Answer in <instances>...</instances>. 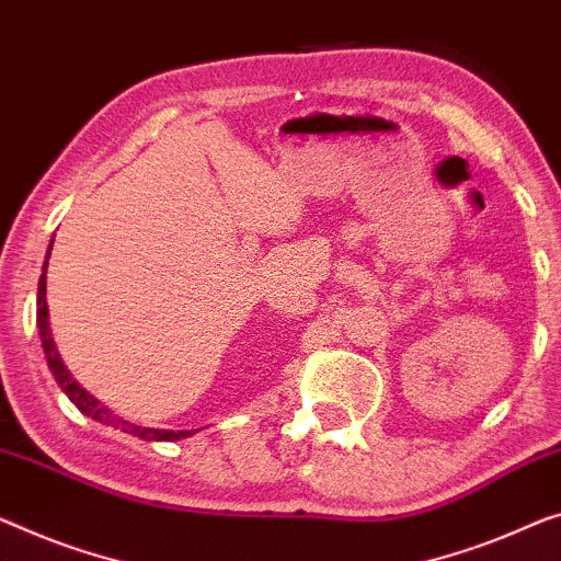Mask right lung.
I'll return each mask as SVG.
<instances>
[{
	"instance_id": "add662e5",
	"label": "right lung",
	"mask_w": 561,
	"mask_h": 561,
	"mask_svg": "<svg viewBox=\"0 0 561 561\" xmlns=\"http://www.w3.org/2000/svg\"><path fill=\"white\" fill-rule=\"evenodd\" d=\"M49 249H53V244H49ZM47 259H49V254H47ZM45 279H47V262H45V266H42V277H39V287H37V328H39V340H42V347H45L47 365H49V370H53V375H55L57 386H60L65 390V396L70 398L75 405H78V411L90 415V417H95V421H100V423L113 425V428H121L125 433H130V436H138V438H144V440H179V438L191 436V433H194V431H158V428H144V425L121 421V417L113 415L105 405H100L98 400L90 396L85 388H80L78 380H72V375L67 373L65 363L60 360V355H57L53 332H49V312H47V297H45L47 282Z\"/></svg>"
}]
</instances>
